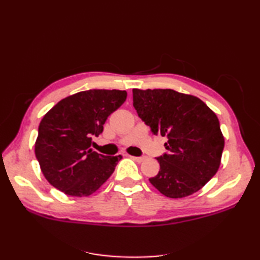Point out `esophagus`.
I'll return each instance as SVG.
<instances>
[{"label":"esophagus","instance_id":"1","mask_svg":"<svg viewBox=\"0 0 260 260\" xmlns=\"http://www.w3.org/2000/svg\"><path fill=\"white\" fill-rule=\"evenodd\" d=\"M131 158H133L134 161L141 163V162H143V161H145L146 157H145V156H131Z\"/></svg>","mask_w":260,"mask_h":260}]
</instances>
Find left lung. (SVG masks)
Masks as SVG:
<instances>
[{
  "instance_id": "obj_1",
  "label": "left lung",
  "mask_w": 260,
  "mask_h": 260,
  "mask_svg": "<svg viewBox=\"0 0 260 260\" xmlns=\"http://www.w3.org/2000/svg\"><path fill=\"white\" fill-rule=\"evenodd\" d=\"M133 106L154 135L168 139V153L156 157L152 185L168 198L191 196L211 180L221 162L220 123L201 99L173 89H133Z\"/></svg>"
}]
</instances>
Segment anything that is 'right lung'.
I'll list each match as a JSON object with an SVG mask.
<instances>
[{"mask_svg": "<svg viewBox=\"0 0 260 260\" xmlns=\"http://www.w3.org/2000/svg\"><path fill=\"white\" fill-rule=\"evenodd\" d=\"M125 90L91 89L63 98L43 116L36 157L45 178L71 197H88L113 174L121 155L106 156L90 148L108 116L124 104Z\"/></svg>", "mask_w": 260, "mask_h": 260, "instance_id": "add662e5", "label": "right lung"}]
</instances>
